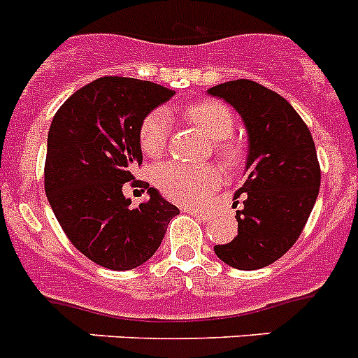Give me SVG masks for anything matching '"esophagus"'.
I'll return each instance as SVG.
<instances>
[{
    "mask_svg": "<svg viewBox=\"0 0 358 358\" xmlns=\"http://www.w3.org/2000/svg\"><path fill=\"white\" fill-rule=\"evenodd\" d=\"M183 210H185V213H189V214H194V216L200 217V220H203V222H207V220L210 217L207 210H198V209H183Z\"/></svg>",
    "mask_w": 358,
    "mask_h": 358,
    "instance_id": "1",
    "label": "esophagus"
}]
</instances>
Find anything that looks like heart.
Here are the masks:
<instances>
[{"instance_id": "1", "label": "heart", "mask_w": 358, "mask_h": 358, "mask_svg": "<svg viewBox=\"0 0 358 358\" xmlns=\"http://www.w3.org/2000/svg\"><path fill=\"white\" fill-rule=\"evenodd\" d=\"M187 122L200 127L214 141V153L222 158L229 169L243 166L247 151L245 145L234 138L236 119L232 110L220 101H200L182 110ZM171 135V119L164 110H153L144 117L138 129V144L145 157L158 160L167 151ZM155 183L169 200L183 205H200L223 183V171L216 164H164L155 173Z\"/></svg>"}]
</instances>
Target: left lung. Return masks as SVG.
Listing matches in <instances>:
<instances>
[{"label":"left lung","instance_id":"1","mask_svg":"<svg viewBox=\"0 0 358 358\" xmlns=\"http://www.w3.org/2000/svg\"><path fill=\"white\" fill-rule=\"evenodd\" d=\"M209 93L234 106L250 141L248 178L234 194L243 196L238 236L214 252L234 268H263L290 250L308 222L321 185L315 144L290 102L259 83L229 80Z\"/></svg>","mask_w":358,"mask_h":358}]
</instances>
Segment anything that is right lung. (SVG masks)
<instances>
[{"label": "right lung", "mask_w": 358, "mask_h": 358, "mask_svg": "<svg viewBox=\"0 0 358 358\" xmlns=\"http://www.w3.org/2000/svg\"><path fill=\"white\" fill-rule=\"evenodd\" d=\"M173 95L149 80L101 77L68 97L52 120L45 162L50 207L71 245L104 268L145 263L180 213L133 176L142 162V120ZM127 181L144 185L150 201L131 208L122 194Z\"/></svg>", "instance_id": "obj_1"}]
</instances>
